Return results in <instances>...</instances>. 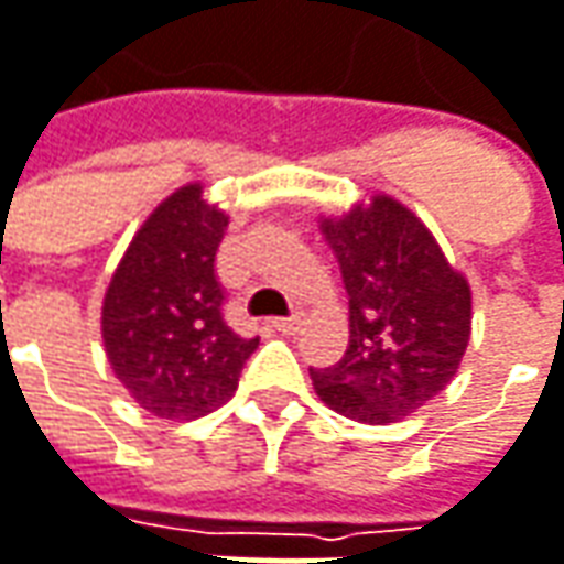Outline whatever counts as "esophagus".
I'll list each match as a JSON object with an SVG mask.
<instances>
[{"label":"esophagus","mask_w":564,"mask_h":564,"mask_svg":"<svg viewBox=\"0 0 564 564\" xmlns=\"http://www.w3.org/2000/svg\"><path fill=\"white\" fill-rule=\"evenodd\" d=\"M303 325V315H286V318H274V328L283 332V335H290V332H296Z\"/></svg>","instance_id":"esophagus-1"}]
</instances>
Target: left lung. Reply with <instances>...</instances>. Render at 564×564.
I'll return each instance as SVG.
<instances>
[{
	"mask_svg": "<svg viewBox=\"0 0 564 564\" xmlns=\"http://www.w3.org/2000/svg\"><path fill=\"white\" fill-rule=\"evenodd\" d=\"M348 290L350 341L335 367L313 370L332 412L392 424L456 377L469 345L473 293L417 216L377 194L322 219Z\"/></svg>",
	"mask_w": 564,
	"mask_h": 564,
	"instance_id": "1",
	"label": "left lung"
}]
</instances>
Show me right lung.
Instances as JSON below:
<instances>
[{
	"label": "right lung",
	"mask_w": 564,
	"mask_h": 564,
	"mask_svg": "<svg viewBox=\"0 0 564 564\" xmlns=\"http://www.w3.org/2000/svg\"><path fill=\"white\" fill-rule=\"evenodd\" d=\"M226 226L204 187L184 184L137 229L105 293L108 364L140 409L169 421L219 409L258 348L223 318L214 261Z\"/></svg>",
	"instance_id": "obj_1"
}]
</instances>
